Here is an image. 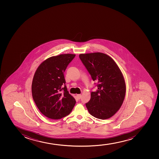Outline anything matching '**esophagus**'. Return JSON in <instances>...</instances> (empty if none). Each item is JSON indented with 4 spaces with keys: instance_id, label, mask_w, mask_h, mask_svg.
<instances>
[{
    "instance_id": "obj_1",
    "label": "esophagus",
    "mask_w": 159,
    "mask_h": 159,
    "mask_svg": "<svg viewBox=\"0 0 159 159\" xmlns=\"http://www.w3.org/2000/svg\"><path fill=\"white\" fill-rule=\"evenodd\" d=\"M76 96L77 97V98L79 99H80V98H81V94H77Z\"/></svg>"
}]
</instances>
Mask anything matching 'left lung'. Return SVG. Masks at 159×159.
<instances>
[{
	"label": "left lung",
	"mask_w": 159,
	"mask_h": 159,
	"mask_svg": "<svg viewBox=\"0 0 159 159\" xmlns=\"http://www.w3.org/2000/svg\"><path fill=\"white\" fill-rule=\"evenodd\" d=\"M79 57L94 81L98 90L91 92L86 103L89 113L100 119L112 117L120 108L126 95L125 80L113 59L101 52L81 53Z\"/></svg>",
	"instance_id": "1"
}]
</instances>
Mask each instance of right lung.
<instances>
[{"label": "right lung", "mask_w": 159, "mask_h": 159, "mask_svg": "<svg viewBox=\"0 0 159 159\" xmlns=\"http://www.w3.org/2000/svg\"><path fill=\"white\" fill-rule=\"evenodd\" d=\"M75 54L66 53L47 59L39 66L33 76L32 94L40 111L52 119L68 115L76 103L66 86L64 73ZM63 89L64 92H61Z\"/></svg>", "instance_id": "obj_1"}]
</instances>
